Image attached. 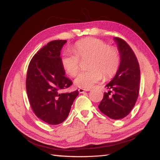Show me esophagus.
Here are the masks:
<instances>
[{"label":"esophagus","mask_w":160,"mask_h":160,"mask_svg":"<svg viewBox=\"0 0 160 160\" xmlns=\"http://www.w3.org/2000/svg\"><path fill=\"white\" fill-rule=\"evenodd\" d=\"M89 91V89H78V91H79V93H83L85 92V91Z\"/></svg>","instance_id":"obj_1"}]
</instances>
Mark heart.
Segmentation results:
<instances>
[{
    "instance_id": "obj_1",
    "label": "heart",
    "mask_w": 160,
    "mask_h": 160,
    "mask_svg": "<svg viewBox=\"0 0 160 160\" xmlns=\"http://www.w3.org/2000/svg\"><path fill=\"white\" fill-rule=\"evenodd\" d=\"M89 58V70L80 73L75 80L78 87L88 89L102 78L108 80L118 73L120 65V54L114 46L108 45L104 40L85 38L78 40L73 51L67 50L61 58L64 71L71 77H76L80 69V60Z\"/></svg>"
}]
</instances>
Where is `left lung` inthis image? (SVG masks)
<instances>
[{"mask_svg": "<svg viewBox=\"0 0 160 160\" xmlns=\"http://www.w3.org/2000/svg\"><path fill=\"white\" fill-rule=\"evenodd\" d=\"M120 54V65L118 73L106 87L98 105L102 113L113 120L124 118L130 113L138 100L140 91V69L138 59L128 43L115 38Z\"/></svg>", "mask_w": 160, "mask_h": 160, "instance_id": "left-lung-1", "label": "left lung"}]
</instances>
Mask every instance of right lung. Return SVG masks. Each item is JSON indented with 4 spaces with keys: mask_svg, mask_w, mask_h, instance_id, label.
I'll return each instance as SVG.
<instances>
[{
    "mask_svg": "<svg viewBox=\"0 0 160 160\" xmlns=\"http://www.w3.org/2000/svg\"><path fill=\"white\" fill-rule=\"evenodd\" d=\"M65 40H53L43 46L29 64L26 90L33 113L52 125L62 123L69 115L78 91L62 93L72 85L65 77L61 64L60 51Z\"/></svg>",
    "mask_w": 160,
    "mask_h": 160,
    "instance_id": "1",
    "label": "right lung"
}]
</instances>
